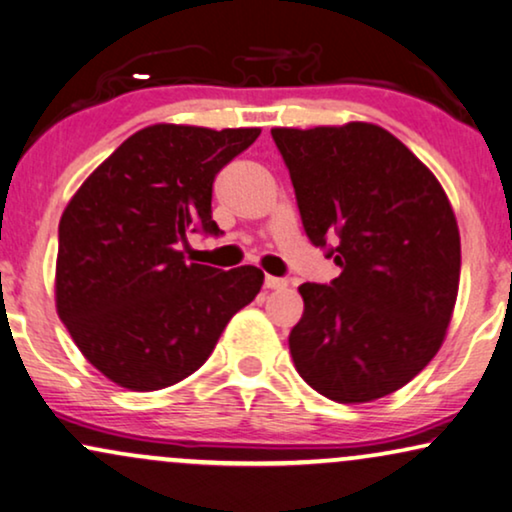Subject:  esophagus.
<instances>
[{
    "mask_svg": "<svg viewBox=\"0 0 512 512\" xmlns=\"http://www.w3.org/2000/svg\"><path fill=\"white\" fill-rule=\"evenodd\" d=\"M288 286L286 278H276V276H264V288L269 290H283Z\"/></svg>",
    "mask_w": 512,
    "mask_h": 512,
    "instance_id": "34e87169",
    "label": "esophagus"
}]
</instances>
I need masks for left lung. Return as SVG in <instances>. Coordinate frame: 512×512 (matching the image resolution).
<instances>
[{
	"label": "left lung",
	"mask_w": 512,
	"mask_h": 512,
	"mask_svg": "<svg viewBox=\"0 0 512 512\" xmlns=\"http://www.w3.org/2000/svg\"><path fill=\"white\" fill-rule=\"evenodd\" d=\"M304 231L342 269L302 283L288 345L304 383L338 404L397 392L446 338L461 278V234L435 174L373 122L274 127Z\"/></svg>",
	"instance_id": "obj_1"
}]
</instances>
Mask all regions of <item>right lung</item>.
I'll return each mask as SVG.
<instances>
[{"label": "right lung", "instance_id": "obj_1", "mask_svg": "<svg viewBox=\"0 0 512 512\" xmlns=\"http://www.w3.org/2000/svg\"><path fill=\"white\" fill-rule=\"evenodd\" d=\"M260 127L158 125L115 148L70 198L58 224L56 312L94 368L153 392L208 361L238 309L255 300L257 267L186 262L191 231L219 234L212 181Z\"/></svg>", "mask_w": 512, "mask_h": 512}]
</instances>
